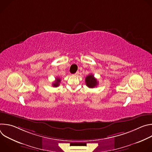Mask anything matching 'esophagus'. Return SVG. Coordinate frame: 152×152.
I'll return each mask as SVG.
<instances>
[{"label":"esophagus","mask_w":152,"mask_h":152,"mask_svg":"<svg viewBox=\"0 0 152 152\" xmlns=\"http://www.w3.org/2000/svg\"><path fill=\"white\" fill-rule=\"evenodd\" d=\"M78 75H79V72H77L75 74V76H77Z\"/></svg>","instance_id":"1"}]
</instances>
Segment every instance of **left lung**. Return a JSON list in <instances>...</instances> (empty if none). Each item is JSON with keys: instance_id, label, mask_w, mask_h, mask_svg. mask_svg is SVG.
Here are the masks:
<instances>
[{"instance_id": "8db88e82", "label": "left lung", "mask_w": 152, "mask_h": 152, "mask_svg": "<svg viewBox=\"0 0 152 152\" xmlns=\"http://www.w3.org/2000/svg\"><path fill=\"white\" fill-rule=\"evenodd\" d=\"M85 82L86 86L91 88L95 87V86H96L98 85V82L97 79L94 77V76L92 74H90V75H88L86 77Z\"/></svg>"}]
</instances>
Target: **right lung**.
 Here are the masks:
<instances>
[{
  "mask_svg": "<svg viewBox=\"0 0 152 152\" xmlns=\"http://www.w3.org/2000/svg\"><path fill=\"white\" fill-rule=\"evenodd\" d=\"M60 82H61V79L59 78H58V77H56L55 81L52 84L53 87H57V86H58L59 85Z\"/></svg>",
  "mask_w": 152,
  "mask_h": 152,
  "instance_id": "right-lung-1",
  "label": "right lung"
}]
</instances>
